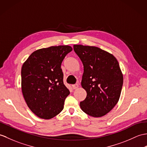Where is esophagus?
Returning a JSON list of instances; mask_svg holds the SVG:
<instances>
[{"label":"esophagus","instance_id":"1","mask_svg":"<svg viewBox=\"0 0 147 147\" xmlns=\"http://www.w3.org/2000/svg\"><path fill=\"white\" fill-rule=\"evenodd\" d=\"M72 87L74 90H76V89H77V88H79V85H78V84H73V85H72Z\"/></svg>","mask_w":147,"mask_h":147}]
</instances>
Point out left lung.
Segmentation results:
<instances>
[{"mask_svg": "<svg viewBox=\"0 0 147 147\" xmlns=\"http://www.w3.org/2000/svg\"><path fill=\"white\" fill-rule=\"evenodd\" d=\"M73 47L83 64L81 86L87 93L80 107L91 117H103L120 97L123 76L120 65L112 54L98 47L74 44Z\"/></svg>", "mask_w": 147, "mask_h": 147, "instance_id": "obj_1", "label": "left lung"}]
</instances>
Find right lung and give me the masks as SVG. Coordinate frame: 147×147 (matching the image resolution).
<instances>
[{"label":"right lung","instance_id":"right-lung-1","mask_svg":"<svg viewBox=\"0 0 147 147\" xmlns=\"http://www.w3.org/2000/svg\"><path fill=\"white\" fill-rule=\"evenodd\" d=\"M72 50L67 45L39 49L23 64V96L30 110L40 118L49 120L63 110L64 100L70 92L64 84L61 65Z\"/></svg>","mask_w":147,"mask_h":147}]
</instances>
